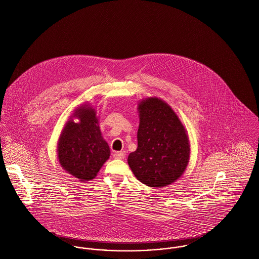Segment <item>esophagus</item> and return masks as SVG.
<instances>
[{
	"mask_svg": "<svg viewBox=\"0 0 259 259\" xmlns=\"http://www.w3.org/2000/svg\"><path fill=\"white\" fill-rule=\"evenodd\" d=\"M125 156H126L125 151H117L113 154L114 158H119V159H123V158H125Z\"/></svg>",
	"mask_w": 259,
	"mask_h": 259,
	"instance_id": "1",
	"label": "esophagus"
}]
</instances>
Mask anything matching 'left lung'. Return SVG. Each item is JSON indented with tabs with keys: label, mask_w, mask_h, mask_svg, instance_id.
<instances>
[{
	"label": "left lung",
	"mask_w": 259,
	"mask_h": 259,
	"mask_svg": "<svg viewBox=\"0 0 259 259\" xmlns=\"http://www.w3.org/2000/svg\"><path fill=\"white\" fill-rule=\"evenodd\" d=\"M138 146L128 164L138 181L151 188L166 187L187 169L191 155L188 131L163 100L148 97L138 102Z\"/></svg>",
	"instance_id": "1"
}]
</instances>
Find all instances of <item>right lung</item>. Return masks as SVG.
<instances>
[{"instance_id":"obj_1","label":"right lung","mask_w":259,"mask_h":259,"mask_svg":"<svg viewBox=\"0 0 259 259\" xmlns=\"http://www.w3.org/2000/svg\"><path fill=\"white\" fill-rule=\"evenodd\" d=\"M109 157L110 147L102 136L96 107L80 104L65 122L57 141L60 166L78 181L88 182L97 177Z\"/></svg>"}]
</instances>
